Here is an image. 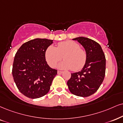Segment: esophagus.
<instances>
[{
    "mask_svg": "<svg viewBox=\"0 0 123 123\" xmlns=\"http://www.w3.org/2000/svg\"><path fill=\"white\" fill-rule=\"evenodd\" d=\"M63 71H57V74H62L63 73Z\"/></svg>",
    "mask_w": 123,
    "mask_h": 123,
    "instance_id": "esophagus-1",
    "label": "esophagus"
}]
</instances>
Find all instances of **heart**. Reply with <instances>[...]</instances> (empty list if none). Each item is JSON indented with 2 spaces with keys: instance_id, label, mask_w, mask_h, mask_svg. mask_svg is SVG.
<instances>
[{
  "instance_id": "obj_1",
  "label": "heart",
  "mask_w": 123,
  "mask_h": 123,
  "mask_svg": "<svg viewBox=\"0 0 123 123\" xmlns=\"http://www.w3.org/2000/svg\"><path fill=\"white\" fill-rule=\"evenodd\" d=\"M45 57L48 65L52 68L56 66L57 63L64 59L59 64L60 69H71L78 71L82 69L87 61V53L80 47L78 43L71 40L59 42L56 47L50 45L47 48Z\"/></svg>"
}]
</instances>
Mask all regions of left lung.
<instances>
[{
	"mask_svg": "<svg viewBox=\"0 0 123 123\" xmlns=\"http://www.w3.org/2000/svg\"><path fill=\"white\" fill-rule=\"evenodd\" d=\"M84 47L87 61L81 71L71 74L67 81L70 92L76 96L88 97L95 93L103 81L105 74V55L99 44L84 37L73 39Z\"/></svg>",
	"mask_w": 123,
	"mask_h": 123,
	"instance_id": "left-lung-1",
	"label": "left lung"
}]
</instances>
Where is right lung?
<instances>
[{
	"mask_svg": "<svg viewBox=\"0 0 123 123\" xmlns=\"http://www.w3.org/2000/svg\"><path fill=\"white\" fill-rule=\"evenodd\" d=\"M52 40L35 39L22 44L15 54L12 73L16 87L27 98L43 97L49 92L57 70L49 67L45 52Z\"/></svg>",
	"mask_w": 123,
	"mask_h": 123,
	"instance_id": "right-lung-1",
	"label": "right lung"
}]
</instances>
